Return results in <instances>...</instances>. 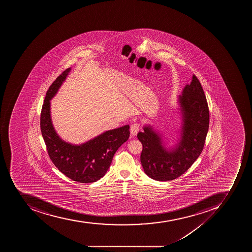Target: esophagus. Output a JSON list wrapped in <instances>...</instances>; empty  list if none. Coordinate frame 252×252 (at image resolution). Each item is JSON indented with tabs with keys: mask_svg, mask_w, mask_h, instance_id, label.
I'll use <instances>...</instances> for the list:
<instances>
[{
	"mask_svg": "<svg viewBox=\"0 0 252 252\" xmlns=\"http://www.w3.org/2000/svg\"><path fill=\"white\" fill-rule=\"evenodd\" d=\"M139 131V125L137 124H133L130 127V132L132 136H136L137 133Z\"/></svg>",
	"mask_w": 252,
	"mask_h": 252,
	"instance_id": "esophagus-1",
	"label": "esophagus"
}]
</instances>
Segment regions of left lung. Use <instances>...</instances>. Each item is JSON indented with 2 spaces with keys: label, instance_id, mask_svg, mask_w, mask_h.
<instances>
[{
  "label": "left lung",
  "instance_id": "8db88e82",
  "mask_svg": "<svg viewBox=\"0 0 252 252\" xmlns=\"http://www.w3.org/2000/svg\"><path fill=\"white\" fill-rule=\"evenodd\" d=\"M182 113L181 139L173 150L164 148L160 135L151 126L138 133L143 144L140 160L146 174L159 181H172L186 172L201 155L208 132L210 112L200 82L193 75L179 96Z\"/></svg>",
  "mask_w": 252,
  "mask_h": 252
}]
</instances>
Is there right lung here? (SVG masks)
I'll list each match as a JSON object with an SVG mask.
<instances>
[{"instance_id":"add662e5","label":"right lung","mask_w":252,"mask_h":252,"mask_svg":"<svg viewBox=\"0 0 252 252\" xmlns=\"http://www.w3.org/2000/svg\"><path fill=\"white\" fill-rule=\"evenodd\" d=\"M71 71L67 68L52 83L42 105L40 127L48 155L66 177L79 183H93L105 176L114 154L129 138V125L113 129L80 145L66 143L56 132L50 116V100Z\"/></svg>"}]
</instances>
